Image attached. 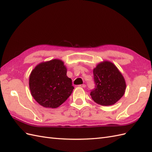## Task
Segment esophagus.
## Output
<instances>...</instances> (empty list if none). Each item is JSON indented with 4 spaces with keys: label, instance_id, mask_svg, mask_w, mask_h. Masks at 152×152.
Listing matches in <instances>:
<instances>
[{
    "label": "esophagus",
    "instance_id": "esophagus-1",
    "mask_svg": "<svg viewBox=\"0 0 152 152\" xmlns=\"http://www.w3.org/2000/svg\"><path fill=\"white\" fill-rule=\"evenodd\" d=\"M79 87H83V88H85V87H86V84H83V85H80V86H79Z\"/></svg>",
    "mask_w": 152,
    "mask_h": 152
}]
</instances>
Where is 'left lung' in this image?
Listing matches in <instances>:
<instances>
[{
	"mask_svg": "<svg viewBox=\"0 0 152 152\" xmlns=\"http://www.w3.org/2000/svg\"><path fill=\"white\" fill-rule=\"evenodd\" d=\"M95 87L91 90L92 99L101 105L115 104L124 94L126 82L117 67L105 61L93 69Z\"/></svg>",
	"mask_w": 152,
	"mask_h": 152,
	"instance_id": "obj_1",
	"label": "left lung"
}]
</instances>
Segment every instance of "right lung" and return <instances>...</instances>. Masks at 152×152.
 Instances as JSON below:
<instances>
[{
    "mask_svg": "<svg viewBox=\"0 0 152 152\" xmlns=\"http://www.w3.org/2000/svg\"><path fill=\"white\" fill-rule=\"evenodd\" d=\"M31 96L38 104L48 108L61 105L72 94V80L59 59L41 63L31 71L29 78Z\"/></svg>",
    "mask_w": 152,
    "mask_h": 152,
    "instance_id": "right-lung-1",
    "label": "right lung"
}]
</instances>
